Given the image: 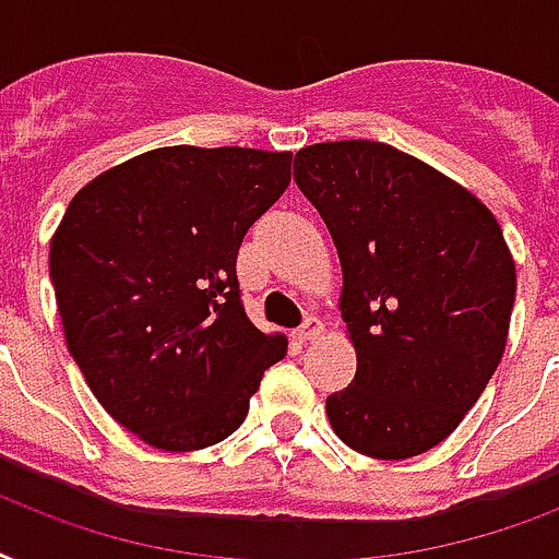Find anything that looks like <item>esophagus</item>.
Here are the masks:
<instances>
[{"mask_svg":"<svg viewBox=\"0 0 559 559\" xmlns=\"http://www.w3.org/2000/svg\"><path fill=\"white\" fill-rule=\"evenodd\" d=\"M323 335V320L320 318H306L300 329H297V338L300 341H318Z\"/></svg>","mask_w":559,"mask_h":559,"instance_id":"1","label":"esophagus"}]
</instances>
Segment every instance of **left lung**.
I'll return each instance as SVG.
<instances>
[{"mask_svg": "<svg viewBox=\"0 0 559 559\" xmlns=\"http://www.w3.org/2000/svg\"><path fill=\"white\" fill-rule=\"evenodd\" d=\"M294 180L341 259L356 379L326 396L367 457L423 455L452 435L508 344L516 265L496 215L405 151L370 140L297 151Z\"/></svg>", "mask_w": 559, "mask_h": 559, "instance_id": "8db88e82", "label": "left lung"}]
</instances>
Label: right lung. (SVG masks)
I'll use <instances>...</instances> for the list:
<instances>
[{"instance_id":"obj_1","label":"right lung","mask_w":559,"mask_h":559,"mask_svg":"<svg viewBox=\"0 0 559 559\" xmlns=\"http://www.w3.org/2000/svg\"><path fill=\"white\" fill-rule=\"evenodd\" d=\"M288 183V151L171 145L69 201L49 250L67 347L104 411L154 449L230 437L285 356V335L245 314L236 257Z\"/></svg>"}]
</instances>
